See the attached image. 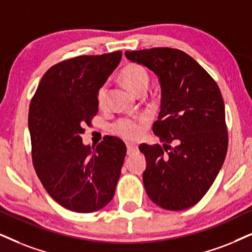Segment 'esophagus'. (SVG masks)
<instances>
[{"instance_id":"esophagus-1","label":"esophagus","mask_w":252,"mask_h":252,"mask_svg":"<svg viewBox=\"0 0 252 252\" xmlns=\"http://www.w3.org/2000/svg\"><path fill=\"white\" fill-rule=\"evenodd\" d=\"M137 151H138V148H137L136 144H133V143H126V154H128V156L136 154Z\"/></svg>"}]
</instances>
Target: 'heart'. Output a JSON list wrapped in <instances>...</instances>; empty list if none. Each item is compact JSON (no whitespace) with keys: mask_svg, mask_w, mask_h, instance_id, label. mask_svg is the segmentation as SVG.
<instances>
[{"mask_svg":"<svg viewBox=\"0 0 252 252\" xmlns=\"http://www.w3.org/2000/svg\"><path fill=\"white\" fill-rule=\"evenodd\" d=\"M121 80L132 93L138 94L148 88L150 78L146 69L138 63H128L121 72ZM107 86L103 85L98 88L96 94V102L100 108H103L107 103ZM146 122L145 117H139L137 120L121 119L113 124L111 131L115 135L126 139H136L141 136Z\"/></svg>","mask_w":252,"mask_h":252,"instance_id":"obj_1","label":"heart"}]
</instances>
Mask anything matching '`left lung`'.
<instances>
[{"label":"left lung","mask_w":252,"mask_h":252,"mask_svg":"<svg viewBox=\"0 0 252 252\" xmlns=\"http://www.w3.org/2000/svg\"><path fill=\"white\" fill-rule=\"evenodd\" d=\"M126 57L154 72L161 89L160 111L152 130L163 148L139 145L146 159V194L167 211L189 208L211 189L227 155L228 131L219 86L180 50L126 51ZM171 142L174 148L168 145Z\"/></svg>","instance_id":"1"}]
</instances>
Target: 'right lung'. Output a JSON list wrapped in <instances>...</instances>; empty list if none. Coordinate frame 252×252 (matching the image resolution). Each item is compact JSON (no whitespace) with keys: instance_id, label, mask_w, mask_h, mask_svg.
<instances>
[{"instance_id":"add662e5","label":"right lung","mask_w":252,"mask_h":252,"mask_svg":"<svg viewBox=\"0 0 252 252\" xmlns=\"http://www.w3.org/2000/svg\"><path fill=\"white\" fill-rule=\"evenodd\" d=\"M122 52L80 56L43 75L29 109L34 170L44 189L72 212L93 213L111 201L126 146L106 136L85 145V126L97 114L96 94L117 67Z\"/></svg>"}]
</instances>
